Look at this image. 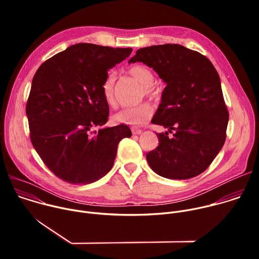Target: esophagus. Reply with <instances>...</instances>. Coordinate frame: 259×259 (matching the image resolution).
<instances>
[{"instance_id": "esophagus-1", "label": "esophagus", "mask_w": 259, "mask_h": 259, "mask_svg": "<svg viewBox=\"0 0 259 259\" xmlns=\"http://www.w3.org/2000/svg\"><path fill=\"white\" fill-rule=\"evenodd\" d=\"M132 133L134 134V135H138V134H141L142 133V130L141 129H138V128H136V127H132Z\"/></svg>"}]
</instances>
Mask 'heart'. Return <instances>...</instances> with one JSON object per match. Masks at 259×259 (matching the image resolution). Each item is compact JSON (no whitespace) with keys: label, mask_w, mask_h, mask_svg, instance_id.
<instances>
[{"label":"heart","mask_w":259,"mask_h":259,"mask_svg":"<svg viewBox=\"0 0 259 259\" xmlns=\"http://www.w3.org/2000/svg\"><path fill=\"white\" fill-rule=\"evenodd\" d=\"M128 72L143 87L145 94H153L154 88L153 84L155 81V76L153 71L141 64H134L129 67ZM116 82V75L110 72L105 78L102 84V94L105 102L109 106H114L116 103L114 87ZM154 114V106L147 101L140 102L133 106H127L121 109L114 116V120L120 124L126 125H139L142 124L146 119L152 117Z\"/></svg>","instance_id":"1"}]
</instances>
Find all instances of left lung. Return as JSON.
Wrapping results in <instances>:
<instances>
[{
    "label": "left lung",
    "mask_w": 259,
    "mask_h": 259,
    "mask_svg": "<svg viewBox=\"0 0 259 259\" xmlns=\"http://www.w3.org/2000/svg\"><path fill=\"white\" fill-rule=\"evenodd\" d=\"M138 61L153 67L167 85L152 123L168 132L156 133L159 145L146 154L150 167L169 179L203 173L223 149L229 123L215 67L206 56L178 44L141 48L129 63Z\"/></svg>",
    "instance_id": "left-lung-1"
}]
</instances>
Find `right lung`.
Listing matches in <instances>:
<instances>
[{
    "label": "right lung",
    "instance_id": "obj_1",
    "mask_svg": "<svg viewBox=\"0 0 259 259\" xmlns=\"http://www.w3.org/2000/svg\"><path fill=\"white\" fill-rule=\"evenodd\" d=\"M131 48L88 43L69 46L46 60L32 78L26 103L30 141L49 170L72 184L97 181L112 169L127 125L94 132L109 114L102 94L107 71Z\"/></svg>",
    "mask_w": 259,
    "mask_h": 259
}]
</instances>
